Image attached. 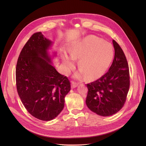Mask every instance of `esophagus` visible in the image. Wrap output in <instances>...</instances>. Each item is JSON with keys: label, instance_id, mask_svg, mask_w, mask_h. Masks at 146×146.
<instances>
[{"label": "esophagus", "instance_id": "34e87169", "mask_svg": "<svg viewBox=\"0 0 146 146\" xmlns=\"http://www.w3.org/2000/svg\"><path fill=\"white\" fill-rule=\"evenodd\" d=\"M79 85V83H75L74 82H72L71 83V87L72 88H76Z\"/></svg>", "mask_w": 146, "mask_h": 146}]
</instances>
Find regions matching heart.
I'll return each mask as SVG.
<instances>
[{"mask_svg": "<svg viewBox=\"0 0 146 146\" xmlns=\"http://www.w3.org/2000/svg\"><path fill=\"white\" fill-rule=\"evenodd\" d=\"M68 52L70 56L65 52L61 55L64 72L68 74L74 66L75 60L79 59L78 66L80 70L75 74V77L80 78L86 76L89 80L101 77L113 56L111 44L92 35L74 42Z\"/></svg>", "mask_w": 146, "mask_h": 146, "instance_id": "1", "label": "heart"}]
</instances>
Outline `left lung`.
<instances>
[{"label": "left lung", "mask_w": 146, "mask_h": 146, "mask_svg": "<svg viewBox=\"0 0 146 146\" xmlns=\"http://www.w3.org/2000/svg\"><path fill=\"white\" fill-rule=\"evenodd\" d=\"M115 57L108 71L99 79L88 84L87 107L102 116H111L123 107L130 86L129 66L120 45L112 40Z\"/></svg>", "instance_id": "8db88e82"}]
</instances>
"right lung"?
Returning a JSON list of instances; mask_svg holds the SVG:
<instances>
[{
    "label": "right lung",
    "mask_w": 146,
    "mask_h": 146,
    "mask_svg": "<svg viewBox=\"0 0 146 146\" xmlns=\"http://www.w3.org/2000/svg\"><path fill=\"white\" fill-rule=\"evenodd\" d=\"M53 42L41 32L33 34L19 56L16 70L17 90L21 102L34 117L50 121L62 111L64 97L70 91L69 80L52 64L49 49Z\"/></svg>",
    "instance_id": "right-lung-1"
}]
</instances>
